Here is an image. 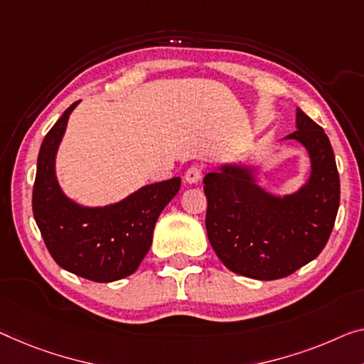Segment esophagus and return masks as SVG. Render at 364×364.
<instances>
[{"instance_id":"1","label":"esophagus","mask_w":364,"mask_h":364,"mask_svg":"<svg viewBox=\"0 0 364 364\" xmlns=\"http://www.w3.org/2000/svg\"><path fill=\"white\" fill-rule=\"evenodd\" d=\"M200 178H203V170L198 165H193L189 166L186 173H184V180L189 184H194V183H199Z\"/></svg>"}]
</instances>
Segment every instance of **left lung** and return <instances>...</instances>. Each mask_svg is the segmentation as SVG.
<instances>
[{
  "mask_svg": "<svg viewBox=\"0 0 364 364\" xmlns=\"http://www.w3.org/2000/svg\"><path fill=\"white\" fill-rule=\"evenodd\" d=\"M294 139L307 149L312 171L299 191L273 196L252 168L224 165L204 176L205 229L222 263L237 274L271 281L312 262L327 245L340 205V178L323 129L301 109Z\"/></svg>",
  "mask_w": 364,
  "mask_h": 364,
  "instance_id": "8db88e82",
  "label": "left lung"
}]
</instances>
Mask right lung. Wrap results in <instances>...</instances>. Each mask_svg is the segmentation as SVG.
Here are the masks:
<instances>
[{
	"mask_svg": "<svg viewBox=\"0 0 364 364\" xmlns=\"http://www.w3.org/2000/svg\"><path fill=\"white\" fill-rule=\"evenodd\" d=\"M73 102L48 130L37 156L32 213L48 253L58 267L95 283L132 274L151 245L155 222L180 191L181 178L140 188L121 203L83 208L62 193L55 155Z\"/></svg>",
	"mask_w": 364,
	"mask_h": 364,
	"instance_id": "obj_1",
	"label": "right lung"
}]
</instances>
